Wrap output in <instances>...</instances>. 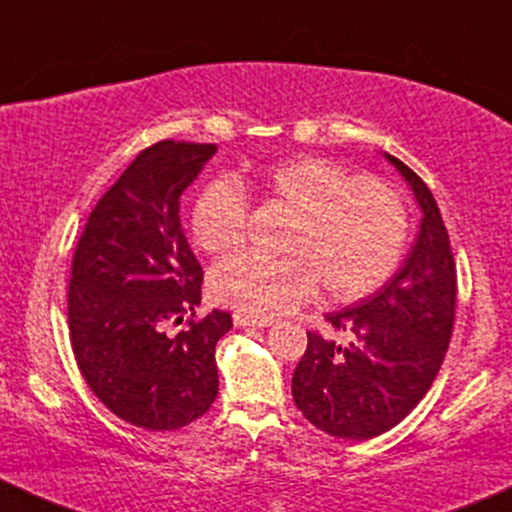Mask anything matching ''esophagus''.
<instances>
[{
	"mask_svg": "<svg viewBox=\"0 0 512 512\" xmlns=\"http://www.w3.org/2000/svg\"><path fill=\"white\" fill-rule=\"evenodd\" d=\"M233 322H236L238 327H269L274 322V317L250 315V313H240V310H236V313H233Z\"/></svg>",
	"mask_w": 512,
	"mask_h": 512,
	"instance_id": "esophagus-1",
	"label": "esophagus"
}]
</instances>
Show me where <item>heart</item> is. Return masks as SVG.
Returning <instances> with one entry per match:
<instances>
[{
    "label": "heart",
    "instance_id": "heart-1",
    "mask_svg": "<svg viewBox=\"0 0 512 512\" xmlns=\"http://www.w3.org/2000/svg\"><path fill=\"white\" fill-rule=\"evenodd\" d=\"M245 192L289 221L276 245L284 257L238 252L209 272L211 298L240 313H284L308 301L317 284L332 301H356L390 279L407 248L409 211L390 182L354 178L327 158L296 156L238 182H207L190 211L199 250L221 255L243 243Z\"/></svg>",
    "mask_w": 512,
    "mask_h": 512
}]
</instances>
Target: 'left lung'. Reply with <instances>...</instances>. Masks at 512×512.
Wrapping results in <instances>:
<instances>
[{"instance_id":"8db88e82","label":"left lung","mask_w":512,"mask_h":512,"mask_svg":"<svg viewBox=\"0 0 512 512\" xmlns=\"http://www.w3.org/2000/svg\"><path fill=\"white\" fill-rule=\"evenodd\" d=\"M385 158L409 182L424 214L414 248L383 289L327 313L334 330L354 337L349 346L308 332V349L291 380L305 419L346 440L390 431L424 399L455 322L457 272L436 199L414 170L395 156Z\"/></svg>"}]
</instances>
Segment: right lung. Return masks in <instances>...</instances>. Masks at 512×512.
I'll list each match as a JSON object with an SVG mask.
<instances>
[{"label": "right lung", "mask_w": 512, "mask_h": 512, "mask_svg": "<svg viewBox=\"0 0 512 512\" xmlns=\"http://www.w3.org/2000/svg\"><path fill=\"white\" fill-rule=\"evenodd\" d=\"M214 154L216 144L173 139L144 149L74 248L67 308L76 363L105 407L149 431L192 424L219 395L214 349L233 320L223 310L197 317L204 274L180 226V195ZM182 319L186 327L168 335Z\"/></svg>", "instance_id": "1"}]
</instances>
